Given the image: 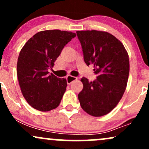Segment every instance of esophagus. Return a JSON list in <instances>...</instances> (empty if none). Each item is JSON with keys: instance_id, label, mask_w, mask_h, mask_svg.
Here are the masks:
<instances>
[{"instance_id": "esophagus-1", "label": "esophagus", "mask_w": 149, "mask_h": 149, "mask_svg": "<svg viewBox=\"0 0 149 149\" xmlns=\"http://www.w3.org/2000/svg\"><path fill=\"white\" fill-rule=\"evenodd\" d=\"M66 83H67V84H71V83H72L73 80H77V78H76V77H74V76H68L66 78Z\"/></svg>"}]
</instances>
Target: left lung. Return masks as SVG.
I'll use <instances>...</instances> for the list:
<instances>
[{"instance_id":"8db88e82","label":"left lung","mask_w":149,"mask_h":149,"mask_svg":"<svg viewBox=\"0 0 149 149\" xmlns=\"http://www.w3.org/2000/svg\"><path fill=\"white\" fill-rule=\"evenodd\" d=\"M77 36L88 66L93 64L97 78H82L78 94L80 106L90 115L99 117L109 113L123 95L130 72L128 54L122 42L111 33L99 31H78Z\"/></svg>"}]
</instances>
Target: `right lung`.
Wrapping results in <instances>:
<instances>
[{"instance_id": "add662e5", "label": "right lung", "mask_w": 149, "mask_h": 149, "mask_svg": "<svg viewBox=\"0 0 149 149\" xmlns=\"http://www.w3.org/2000/svg\"><path fill=\"white\" fill-rule=\"evenodd\" d=\"M71 31L47 30L36 33L19 55L17 73L22 95L40 111L55 109L66 91V80L49 74L64 46L76 37Z\"/></svg>"}]
</instances>
